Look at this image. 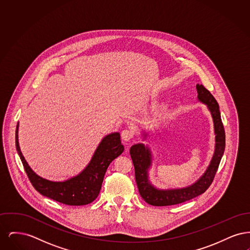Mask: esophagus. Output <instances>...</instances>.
Wrapping results in <instances>:
<instances>
[{
  "instance_id": "1",
  "label": "esophagus",
  "mask_w": 250,
  "mask_h": 250,
  "mask_svg": "<svg viewBox=\"0 0 250 250\" xmlns=\"http://www.w3.org/2000/svg\"><path fill=\"white\" fill-rule=\"evenodd\" d=\"M133 136H134V133L130 129H125L121 134V137H122L123 141L126 142V143L130 141L131 139L133 138Z\"/></svg>"
}]
</instances>
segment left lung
I'll return each mask as SVG.
<instances>
[{"instance_id":"1","label":"left lung","mask_w":250,"mask_h":250,"mask_svg":"<svg viewBox=\"0 0 250 250\" xmlns=\"http://www.w3.org/2000/svg\"><path fill=\"white\" fill-rule=\"evenodd\" d=\"M198 101L206 105L214 123V152L209 166L200 178L190 186L181 188L161 189L155 187L149 177V170L153 164V155L150 148L143 143L132 145L130 155L135 167L136 183L143 200L154 206L174 205L189 201L204 193L210 187L219 166L225 150V130L221 121L219 106L212 94L202 84H197ZM143 140L148 133L143 131Z\"/></svg>"}]
</instances>
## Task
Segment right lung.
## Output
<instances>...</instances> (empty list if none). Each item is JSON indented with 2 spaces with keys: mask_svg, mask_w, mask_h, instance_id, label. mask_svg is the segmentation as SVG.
I'll return each mask as SVG.
<instances>
[{
  "mask_svg": "<svg viewBox=\"0 0 250 250\" xmlns=\"http://www.w3.org/2000/svg\"><path fill=\"white\" fill-rule=\"evenodd\" d=\"M18 134L19 123L16 129V148L33 187L41 195L66 205L80 206L94 202L101 189L107 167L125 150L119 133H110L98 144L83 170L71 178L55 182L37 175L29 166L21 151Z\"/></svg>",
  "mask_w": 250,
  "mask_h": 250,
  "instance_id": "right-lung-1",
  "label": "right lung"
}]
</instances>
